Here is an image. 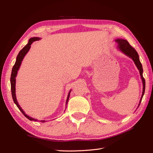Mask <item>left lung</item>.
Instances as JSON below:
<instances>
[{"instance_id":"8db88e82","label":"left lung","mask_w":153,"mask_h":153,"mask_svg":"<svg viewBox=\"0 0 153 153\" xmlns=\"http://www.w3.org/2000/svg\"><path fill=\"white\" fill-rule=\"evenodd\" d=\"M115 41H116V42L118 43L117 48L119 49V50L121 51L123 53H124L125 55H127V56H128L129 57L132 59L134 62H135L136 66L137 67L138 69L139 70L140 75L141 76V79H142V83H143L142 94L141 96V98L140 100L139 104H138V106H139V105L141 103V101L142 100L143 96V94H144L145 87H146L145 79H144V78L143 77V75H142L143 68H142V64L139 60V56H138V54L137 52V51L134 49V48H133L130 45H129V43L126 40L123 39H115Z\"/></svg>"}]
</instances>
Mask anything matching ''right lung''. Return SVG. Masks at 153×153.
<instances>
[{"label":"right lung","mask_w":153,"mask_h":153,"mask_svg":"<svg viewBox=\"0 0 153 153\" xmlns=\"http://www.w3.org/2000/svg\"><path fill=\"white\" fill-rule=\"evenodd\" d=\"M39 39H40V38H37V37H34V38H32L29 39L28 43H27L25 46V47L20 51L19 53L18 54L17 57H16V60L15 65H14L13 67L12 71H11V79H10L11 88V94H12V97H13L14 102H15V103L17 106V107L19 108V110L21 111L22 113L24 114L27 119H29L30 121H37V119L32 118V117H29V115H27V114H25V113L24 112V111L22 109V108L20 107V106L19 105V104H18V103L16 98V93H15V92H16V91H15V90H16V87H15V85H16V76L17 75V73H18V69H19V68L20 67V65L22 64V61H23V59L24 58L25 55L27 54V52H29V50L30 48V45H32V43L34 42V41H38ZM70 92H71V91H69V93H68V97H67V100H66V105H67V103L68 102L69 95H70ZM40 122L45 123L46 121H44V120H43V121H40Z\"/></svg>","instance_id":"1"}]
</instances>
